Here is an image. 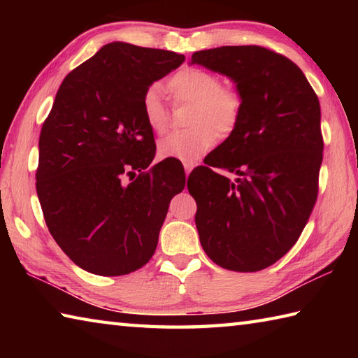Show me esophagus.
<instances>
[{
    "mask_svg": "<svg viewBox=\"0 0 358 358\" xmlns=\"http://www.w3.org/2000/svg\"><path fill=\"white\" fill-rule=\"evenodd\" d=\"M192 169H194V164H189V162H186V164H185V173H186V177L191 173Z\"/></svg>",
    "mask_w": 358,
    "mask_h": 358,
    "instance_id": "obj_1",
    "label": "esophagus"
}]
</instances>
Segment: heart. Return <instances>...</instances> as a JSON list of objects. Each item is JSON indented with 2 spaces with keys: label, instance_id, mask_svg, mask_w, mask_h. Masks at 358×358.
<instances>
[{
  "label": "heart",
  "instance_id": "1",
  "mask_svg": "<svg viewBox=\"0 0 358 358\" xmlns=\"http://www.w3.org/2000/svg\"><path fill=\"white\" fill-rule=\"evenodd\" d=\"M169 90L175 101L192 102L194 107L189 117L192 128L171 132L157 143V155L164 159H178L191 164L213 148L215 129L226 136L238 124L243 107L240 94L232 88L221 87V80L211 72L199 68L181 69L171 77ZM142 113L151 131L162 132L166 129L169 113L157 83L145 90Z\"/></svg>",
  "mask_w": 358,
  "mask_h": 358
}]
</instances>
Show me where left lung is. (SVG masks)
I'll return each instance as SVG.
<instances>
[{
  "instance_id": "obj_1",
  "label": "left lung",
  "mask_w": 358,
  "mask_h": 358,
  "mask_svg": "<svg viewBox=\"0 0 358 358\" xmlns=\"http://www.w3.org/2000/svg\"><path fill=\"white\" fill-rule=\"evenodd\" d=\"M191 64L229 77L243 102L235 129L187 178L201 245L222 268L264 270L295 245L316 203L319 99L299 66L259 45L201 50Z\"/></svg>"
}]
</instances>
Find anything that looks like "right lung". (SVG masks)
<instances>
[{
  "label": "right lung",
  "instance_id": "add662e5",
  "mask_svg": "<svg viewBox=\"0 0 358 358\" xmlns=\"http://www.w3.org/2000/svg\"><path fill=\"white\" fill-rule=\"evenodd\" d=\"M183 62L159 48L106 44L66 76L42 124V213L66 256L90 273L128 275L147 264L169 203L183 191L177 161L148 168L156 145L142 113L145 90Z\"/></svg>",
  "mask_w": 358,
  "mask_h": 358
}]
</instances>
